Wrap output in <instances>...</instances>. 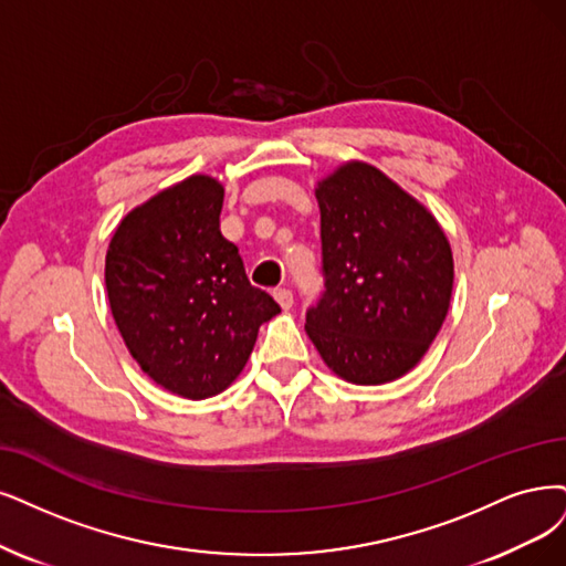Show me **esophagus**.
<instances>
[{
    "label": "esophagus",
    "instance_id": "34e87169",
    "mask_svg": "<svg viewBox=\"0 0 566 566\" xmlns=\"http://www.w3.org/2000/svg\"><path fill=\"white\" fill-rule=\"evenodd\" d=\"M272 296H275V301L282 305V310H289L291 305H294V294H291L289 289H275L272 291Z\"/></svg>",
    "mask_w": 566,
    "mask_h": 566
}]
</instances>
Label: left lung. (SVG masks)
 <instances>
[{
  "label": "left lung",
  "instance_id": "left-lung-1",
  "mask_svg": "<svg viewBox=\"0 0 566 566\" xmlns=\"http://www.w3.org/2000/svg\"><path fill=\"white\" fill-rule=\"evenodd\" d=\"M324 294L305 331L352 385H385L420 364L441 331L452 249L429 209L378 167L349 160L315 188Z\"/></svg>",
  "mask_w": 566,
  "mask_h": 566
}]
</instances>
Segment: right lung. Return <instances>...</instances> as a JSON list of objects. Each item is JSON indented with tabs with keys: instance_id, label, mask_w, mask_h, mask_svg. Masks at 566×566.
<instances>
[{
	"instance_id": "add662e5",
	"label": "right lung",
	"mask_w": 566,
	"mask_h": 566,
	"mask_svg": "<svg viewBox=\"0 0 566 566\" xmlns=\"http://www.w3.org/2000/svg\"><path fill=\"white\" fill-rule=\"evenodd\" d=\"M223 186L193 175L123 217L104 282L133 359L163 389L200 401L242 373L259 326L280 312L221 235Z\"/></svg>"
}]
</instances>
